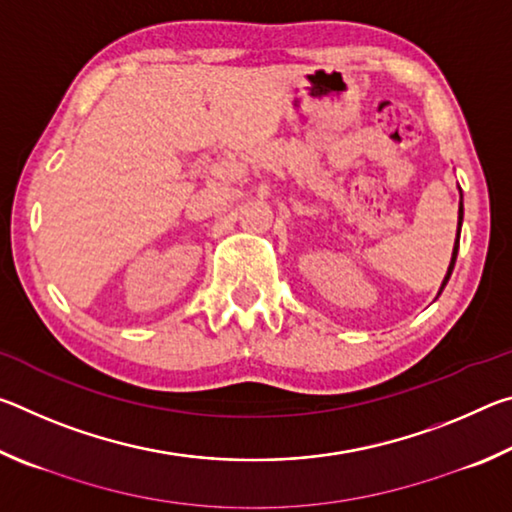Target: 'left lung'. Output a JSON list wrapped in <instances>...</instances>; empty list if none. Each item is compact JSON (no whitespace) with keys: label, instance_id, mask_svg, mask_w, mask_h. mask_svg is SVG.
<instances>
[{"label":"left lung","instance_id":"1","mask_svg":"<svg viewBox=\"0 0 512 512\" xmlns=\"http://www.w3.org/2000/svg\"><path fill=\"white\" fill-rule=\"evenodd\" d=\"M458 192H461V187H458ZM461 225H463V192H461V203H458V237H461ZM458 237H456V241H454V250H452V262H449V266H447V275H445L443 284H440V291H438V296H440V293H443V289L447 287L449 277H452L454 264H456V255H458Z\"/></svg>","mask_w":512,"mask_h":512}]
</instances>
